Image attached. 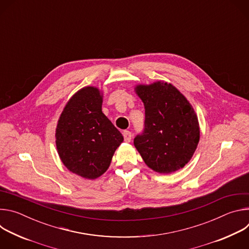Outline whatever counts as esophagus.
Returning a JSON list of instances; mask_svg holds the SVG:
<instances>
[{
    "mask_svg": "<svg viewBox=\"0 0 249 249\" xmlns=\"http://www.w3.org/2000/svg\"><path fill=\"white\" fill-rule=\"evenodd\" d=\"M123 136H124L125 142H127V143H128V142H130L131 139H132V133L130 131H124Z\"/></svg>",
    "mask_w": 249,
    "mask_h": 249,
    "instance_id": "1",
    "label": "esophagus"
}]
</instances>
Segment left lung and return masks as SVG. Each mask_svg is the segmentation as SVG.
Segmentation results:
<instances>
[{"label":"left lung","instance_id":"left-lung-1","mask_svg":"<svg viewBox=\"0 0 249 249\" xmlns=\"http://www.w3.org/2000/svg\"><path fill=\"white\" fill-rule=\"evenodd\" d=\"M135 91L145 106V129L134 145L145 163L159 173L184 167L200 139L197 115L187 98L171 84L138 85Z\"/></svg>","mask_w":249,"mask_h":249}]
</instances>
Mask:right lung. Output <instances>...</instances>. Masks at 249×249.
Segmentation results:
<instances>
[{
	"mask_svg": "<svg viewBox=\"0 0 249 249\" xmlns=\"http://www.w3.org/2000/svg\"><path fill=\"white\" fill-rule=\"evenodd\" d=\"M101 106V91L85 87L69 99L56 128V147L63 164L87 179H95L107 170L123 142Z\"/></svg>",
	"mask_w": 249,
	"mask_h": 249,
	"instance_id": "right-lung-1",
	"label": "right lung"
}]
</instances>
